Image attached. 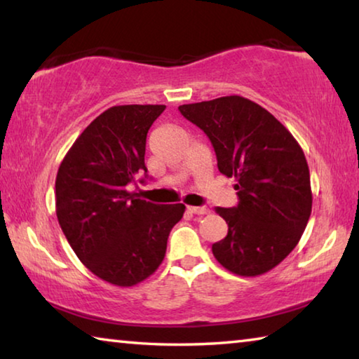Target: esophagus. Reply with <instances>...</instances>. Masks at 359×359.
Here are the masks:
<instances>
[{"mask_svg": "<svg viewBox=\"0 0 359 359\" xmlns=\"http://www.w3.org/2000/svg\"><path fill=\"white\" fill-rule=\"evenodd\" d=\"M187 209L194 215H208L210 212L208 208H205V205H188Z\"/></svg>", "mask_w": 359, "mask_h": 359, "instance_id": "34e87169", "label": "esophagus"}]
</instances>
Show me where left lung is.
<instances>
[{
	"instance_id": "1",
	"label": "left lung",
	"mask_w": 359,
	"mask_h": 359,
	"mask_svg": "<svg viewBox=\"0 0 359 359\" xmlns=\"http://www.w3.org/2000/svg\"><path fill=\"white\" fill-rule=\"evenodd\" d=\"M210 139L218 171L234 177L239 204L217 208L226 238L212 245L224 269L255 277L297 245L312 212L311 174L301 145L274 115L242 96L179 106Z\"/></svg>"
}]
</instances>
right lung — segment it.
<instances>
[{
	"instance_id": "obj_1",
	"label": "right lung",
	"mask_w": 359,
	"mask_h": 359,
	"mask_svg": "<svg viewBox=\"0 0 359 359\" xmlns=\"http://www.w3.org/2000/svg\"><path fill=\"white\" fill-rule=\"evenodd\" d=\"M165 109L109 107L82 131L58 168L55 208L63 234L87 269L117 287L154 274L185 212L180 203L151 204L126 190L147 172L145 139Z\"/></svg>"
}]
</instances>
